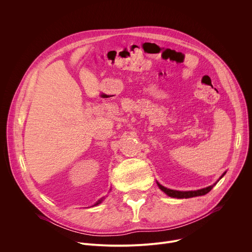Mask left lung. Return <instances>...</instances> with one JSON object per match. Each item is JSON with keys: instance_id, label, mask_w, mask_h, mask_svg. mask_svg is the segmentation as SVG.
I'll return each mask as SVG.
<instances>
[{"instance_id": "left-lung-1", "label": "left lung", "mask_w": 252, "mask_h": 252, "mask_svg": "<svg viewBox=\"0 0 252 252\" xmlns=\"http://www.w3.org/2000/svg\"><path fill=\"white\" fill-rule=\"evenodd\" d=\"M225 174V172L220 176V178ZM217 185V183H215L214 185L210 186V187H207L205 189H198V190H191V191H179V190H173V189H166L162 186H160L158 183V188L163 191L165 192L168 196L170 197H174V198H189V197H194V196H200V195H204L206 193H208L212 189L213 187Z\"/></svg>"}]
</instances>
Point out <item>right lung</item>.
<instances>
[{
  "mask_svg": "<svg viewBox=\"0 0 252 252\" xmlns=\"http://www.w3.org/2000/svg\"><path fill=\"white\" fill-rule=\"evenodd\" d=\"M101 200H102V199H100V200H98V201H97V202H96V203H95V204H94V205H96V204H98V203H100V202H101Z\"/></svg>",
  "mask_w": 252,
  "mask_h": 252,
  "instance_id": "obj_1",
  "label": "right lung"
}]
</instances>
